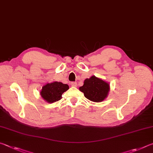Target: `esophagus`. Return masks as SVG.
<instances>
[{"mask_svg":"<svg viewBox=\"0 0 153 153\" xmlns=\"http://www.w3.org/2000/svg\"><path fill=\"white\" fill-rule=\"evenodd\" d=\"M71 86H72V87H76L77 86V83H76V82H71Z\"/></svg>","mask_w":153,"mask_h":153,"instance_id":"esophagus-1","label":"esophagus"}]
</instances>
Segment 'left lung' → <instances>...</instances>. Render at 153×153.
I'll list each match as a JSON object with an SVG mask.
<instances>
[{"mask_svg": "<svg viewBox=\"0 0 153 153\" xmlns=\"http://www.w3.org/2000/svg\"><path fill=\"white\" fill-rule=\"evenodd\" d=\"M85 97L94 102H101L108 96L109 85L103 80L92 76L85 80L84 85L79 88Z\"/></svg>", "mask_w": 153, "mask_h": 153, "instance_id": "obj_1", "label": "left lung"}]
</instances>
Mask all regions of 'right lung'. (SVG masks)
Segmentation results:
<instances>
[{"mask_svg":"<svg viewBox=\"0 0 153 153\" xmlns=\"http://www.w3.org/2000/svg\"><path fill=\"white\" fill-rule=\"evenodd\" d=\"M68 89V85L63 84L60 82H53L43 87L40 94L44 100L52 103L60 100L62 95Z\"/></svg>","mask_w":153,"mask_h":153,"instance_id":"1","label":"right lung"}]
</instances>
